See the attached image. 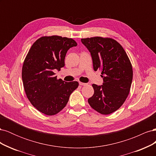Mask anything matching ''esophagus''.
<instances>
[{"label": "esophagus", "instance_id": "esophagus-1", "mask_svg": "<svg viewBox=\"0 0 156 156\" xmlns=\"http://www.w3.org/2000/svg\"><path fill=\"white\" fill-rule=\"evenodd\" d=\"M79 84H80V85H81V86H85V85H87L86 83H81V82H79Z\"/></svg>", "mask_w": 156, "mask_h": 156}]
</instances>
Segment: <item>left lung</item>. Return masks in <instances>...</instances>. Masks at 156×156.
<instances>
[{
	"instance_id": "8db88e82",
	"label": "left lung",
	"mask_w": 156,
	"mask_h": 156,
	"mask_svg": "<svg viewBox=\"0 0 156 156\" xmlns=\"http://www.w3.org/2000/svg\"><path fill=\"white\" fill-rule=\"evenodd\" d=\"M88 49L94 71L101 70L102 85L93 84L94 95L88 100L90 107L102 115H109L123 105L133 79L130 60L122 45L109 37L81 39Z\"/></svg>"
}]
</instances>
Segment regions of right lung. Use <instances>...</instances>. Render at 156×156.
<instances>
[{"mask_svg": "<svg viewBox=\"0 0 156 156\" xmlns=\"http://www.w3.org/2000/svg\"><path fill=\"white\" fill-rule=\"evenodd\" d=\"M77 45L74 40L58 36H43L30 48L23 62L22 80L27 98L46 115L57 114L66 105L77 81L57 79L54 71L64 66L68 49Z\"/></svg>", "mask_w": 156, "mask_h": 156, "instance_id": "1", "label": "right lung"}]
</instances>
